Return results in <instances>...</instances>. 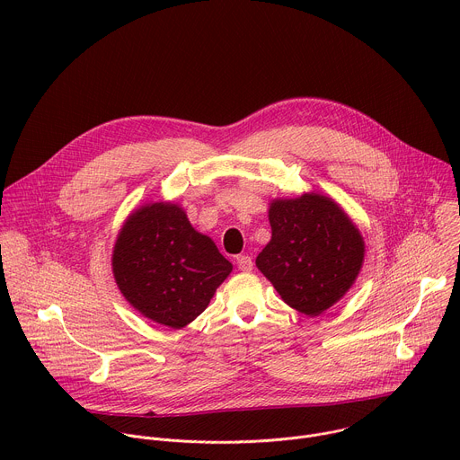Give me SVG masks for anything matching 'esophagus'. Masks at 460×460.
<instances>
[{"instance_id":"1","label":"esophagus","mask_w":460,"mask_h":460,"mask_svg":"<svg viewBox=\"0 0 460 460\" xmlns=\"http://www.w3.org/2000/svg\"><path fill=\"white\" fill-rule=\"evenodd\" d=\"M236 266H238L240 271L249 273L252 270V258L247 256V254H238L236 256Z\"/></svg>"}]
</instances>
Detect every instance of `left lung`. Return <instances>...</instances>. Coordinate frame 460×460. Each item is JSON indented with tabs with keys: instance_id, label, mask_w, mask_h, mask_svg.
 I'll use <instances>...</instances> for the list:
<instances>
[{
	"instance_id": "1",
	"label": "left lung",
	"mask_w": 460,
	"mask_h": 460,
	"mask_svg": "<svg viewBox=\"0 0 460 460\" xmlns=\"http://www.w3.org/2000/svg\"><path fill=\"white\" fill-rule=\"evenodd\" d=\"M271 240L256 268L293 309L318 316L355 284L364 261V238L341 206L323 194L273 200Z\"/></svg>"
}]
</instances>
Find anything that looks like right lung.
Returning <instances> with one entry per match:
<instances>
[{
  "label": "right lung",
  "mask_w": 460,
  "mask_h": 460,
  "mask_svg": "<svg viewBox=\"0 0 460 460\" xmlns=\"http://www.w3.org/2000/svg\"><path fill=\"white\" fill-rule=\"evenodd\" d=\"M233 264L196 231L178 204L155 202L121 226L112 273L125 300L146 318L181 330L209 305Z\"/></svg>",
  "instance_id": "obj_1"
}]
</instances>
